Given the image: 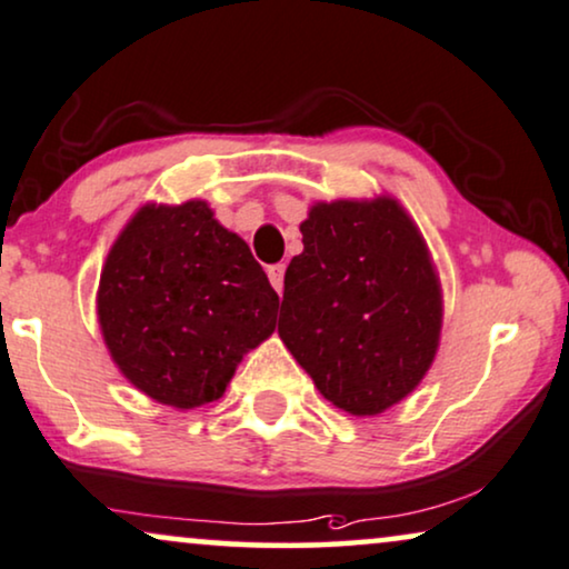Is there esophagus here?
Segmentation results:
<instances>
[{
	"label": "esophagus",
	"instance_id": "34e87169",
	"mask_svg": "<svg viewBox=\"0 0 569 569\" xmlns=\"http://www.w3.org/2000/svg\"><path fill=\"white\" fill-rule=\"evenodd\" d=\"M269 282L279 295H282V290H284V263H274V267H269Z\"/></svg>",
	"mask_w": 569,
	"mask_h": 569
}]
</instances>
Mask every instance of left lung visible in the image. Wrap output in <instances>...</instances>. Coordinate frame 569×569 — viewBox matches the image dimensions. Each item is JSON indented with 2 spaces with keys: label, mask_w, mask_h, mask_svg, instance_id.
<instances>
[{
  "label": "left lung",
  "mask_w": 569,
  "mask_h": 569,
  "mask_svg": "<svg viewBox=\"0 0 569 569\" xmlns=\"http://www.w3.org/2000/svg\"><path fill=\"white\" fill-rule=\"evenodd\" d=\"M300 232L279 337L331 405L383 412L437 356L441 290L429 248L392 198L319 203Z\"/></svg>",
  "instance_id": "left-lung-1"
}]
</instances>
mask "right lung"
Instances as JSON below:
<instances>
[{
    "mask_svg": "<svg viewBox=\"0 0 569 569\" xmlns=\"http://www.w3.org/2000/svg\"><path fill=\"white\" fill-rule=\"evenodd\" d=\"M99 323L143 395L190 410L224 395L234 368L277 323L279 295L246 240L203 201L143 206L109 250Z\"/></svg>",
    "mask_w": 569,
    "mask_h": 569,
    "instance_id": "right-lung-1",
    "label": "right lung"
}]
</instances>
